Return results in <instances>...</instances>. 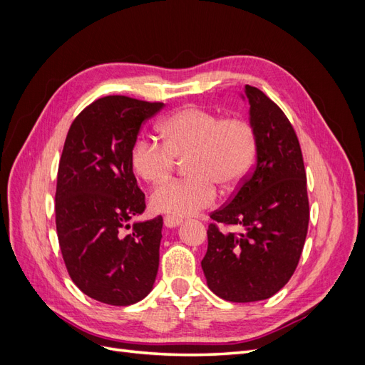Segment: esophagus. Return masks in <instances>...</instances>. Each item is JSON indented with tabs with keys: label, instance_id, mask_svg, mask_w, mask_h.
<instances>
[{
	"label": "esophagus",
	"instance_id": "1",
	"mask_svg": "<svg viewBox=\"0 0 365 365\" xmlns=\"http://www.w3.org/2000/svg\"><path fill=\"white\" fill-rule=\"evenodd\" d=\"M182 220L178 217H173V216H164V225L165 228H176L178 225H181Z\"/></svg>",
	"mask_w": 365,
	"mask_h": 365
}]
</instances>
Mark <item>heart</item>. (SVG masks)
<instances>
[{
    "label": "heart",
    "instance_id": "heart-1",
    "mask_svg": "<svg viewBox=\"0 0 365 365\" xmlns=\"http://www.w3.org/2000/svg\"><path fill=\"white\" fill-rule=\"evenodd\" d=\"M163 145L138 137L130 149V165L138 178L155 184L170 173L176 158H185L187 178L158 185L150 195L157 213L187 217L216 201V185L230 190L244 182L257 157V138L248 121L222 118L200 106H184L160 125Z\"/></svg>",
    "mask_w": 365,
    "mask_h": 365
}]
</instances>
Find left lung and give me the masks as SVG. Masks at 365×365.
<instances>
[{
  "label": "left lung",
  "mask_w": 365,
  "mask_h": 365,
  "mask_svg": "<svg viewBox=\"0 0 365 365\" xmlns=\"http://www.w3.org/2000/svg\"><path fill=\"white\" fill-rule=\"evenodd\" d=\"M257 157L228 204L210 217L201 262L212 292L227 302L251 303L277 294L300 260L309 224L306 172L300 143L288 117L259 88L245 85ZM240 225L239 235L215 225Z\"/></svg>",
  "instance_id": "obj_1"
}]
</instances>
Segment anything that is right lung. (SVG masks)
Returning a JSON list of instances; mask_svg holds the SVG:
<instances>
[{"label":"right lung","instance_id":"obj_1","mask_svg":"<svg viewBox=\"0 0 365 365\" xmlns=\"http://www.w3.org/2000/svg\"><path fill=\"white\" fill-rule=\"evenodd\" d=\"M164 103L106 96L76 117L58 170L56 230L74 284L94 300L129 306L153 288L163 217L134 222L145 212L130 149L143 121Z\"/></svg>","mask_w":365,"mask_h":365}]
</instances>
